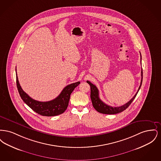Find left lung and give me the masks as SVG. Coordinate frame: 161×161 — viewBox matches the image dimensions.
<instances>
[{
  "instance_id": "1",
  "label": "left lung",
  "mask_w": 161,
  "mask_h": 161,
  "mask_svg": "<svg viewBox=\"0 0 161 161\" xmlns=\"http://www.w3.org/2000/svg\"><path fill=\"white\" fill-rule=\"evenodd\" d=\"M141 54V53H140ZM142 77H143V73H142V69L141 70V84L139 87L138 92L136 93V94L134 95V97L131 100L127 103L126 104H124L122 106L119 107H112L110 106H108L104 103H103L101 100H100L99 97V91L96 86L92 84L89 81H87V83L90 85L91 86V98L92 100V105L95 109L100 112L101 114H108V115H112V114H116L120 112H122L124 110H125L127 107L130 105V104L132 103V101L135 98L136 95L138 94V92L141 88V84L142 83Z\"/></svg>"
}]
</instances>
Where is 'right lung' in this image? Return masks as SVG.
Here are the masks:
<instances>
[{
  "label": "right lung",
  "instance_id": "obj_1",
  "mask_svg": "<svg viewBox=\"0 0 161 161\" xmlns=\"http://www.w3.org/2000/svg\"><path fill=\"white\" fill-rule=\"evenodd\" d=\"M16 83L21 98L31 109L39 115L45 116H54L60 115L66 110L69 104L70 95L74 89L80 84V82L78 81L68 85L63 89L60 94L57 98L46 102L34 100L24 92L19 84L17 75L16 76Z\"/></svg>",
  "mask_w": 161,
  "mask_h": 161
}]
</instances>
